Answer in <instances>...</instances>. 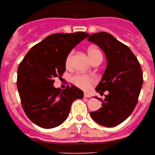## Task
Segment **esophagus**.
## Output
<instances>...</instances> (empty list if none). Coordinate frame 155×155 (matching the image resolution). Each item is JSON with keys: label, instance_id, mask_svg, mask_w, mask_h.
I'll use <instances>...</instances> for the list:
<instances>
[{"label": "esophagus", "instance_id": "obj_1", "mask_svg": "<svg viewBox=\"0 0 155 155\" xmlns=\"http://www.w3.org/2000/svg\"><path fill=\"white\" fill-rule=\"evenodd\" d=\"M84 96H85V97H90V94L89 93H85V94H84Z\"/></svg>", "mask_w": 155, "mask_h": 155}]
</instances>
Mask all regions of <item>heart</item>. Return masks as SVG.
Here are the masks:
<instances>
[{"label":"heart","mask_w":155,"mask_h":155,"mask_svg":"<svg viewBox=\"0 0 155 155\" xmlns=\"http://www.w3.org/2000/svg\"><path fill=\"white\" fill-rule=\"evenodd\" d=\"M88 55L90 57V58L94 57L95 55H97V54H101V52L98 49H97L94 46H90L88 48L87 50ZM71 58H72V54H69L65 61V65L67 67H69L71 63ZM73 82H74L77 86L83 89V90H88L90 89L93 82H94V78L92 77L86 76V75H83V74H78L76 76H74L73 78Z\"/></svg>","instance_id":"b5f03b06"}]
</instances>
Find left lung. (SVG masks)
Masks as SVG:
<instances>
[{"instance_id":"obj_1","label":"left lung","mask_w":155,"mask_h":155,"mask_svg":"<svg viewBox=\"0 0 155 155\" xmlns=\"http://www.w3.org/2000/svg\"><path fill=\"white\" fill-rule=\"evenodd\" d=\"M88 41L98 45L106 54L107 61L95 90L100 94L108 91L101 101L102 107L90 114L97 124L116 127L124 122L135 108L143 83L142 68L130 48L110 33H94L89 36Z\"/></svg>"}]
</instances>
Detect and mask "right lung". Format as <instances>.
<instances>
[{"mask_svg": "<svg viewBox=\"0 0 155 155\" xmlns=\"http://www.w3.org/2000/svg\"><path fill=\"white\" fill-rule=\"evenodd\" d=\"M89 34L84 32L54 33L32 47L17 70V85L27 117L38 127L51 129L62 124L72 103L83 97L75 85L55 88L54 78L65 71L71 50Z\"/></svg>", "mask_w": 155, "mask_h": 155, "instance_id": "obj_1", "label": "right lung"}]
</instances>
